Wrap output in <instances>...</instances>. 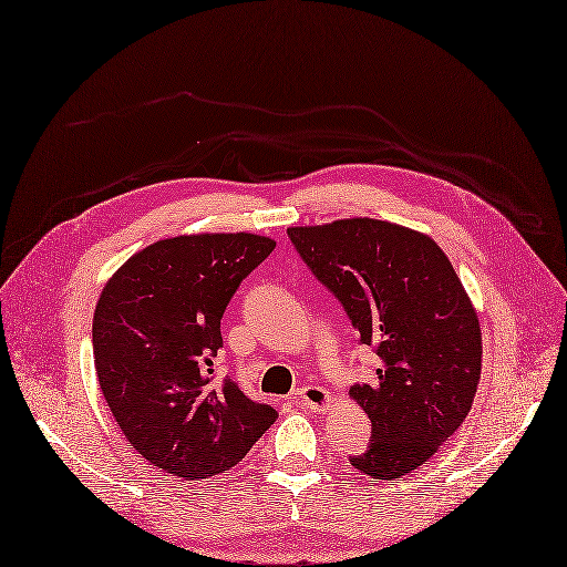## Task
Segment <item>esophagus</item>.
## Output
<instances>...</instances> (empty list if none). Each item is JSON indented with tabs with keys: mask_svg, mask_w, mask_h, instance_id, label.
Wrapping results in <instances>:
<instances>
[{
	"mask_svg": "<svg viewBox=\"0 0 567 567\" xmlns=\"http://www.w3.org/2000/svg\"><path fill=\"white\" fill-rule=\"evenodd\" d=\"M298 401L302 403L305 409L313 411V413H322L332 406V394L328 390H322L318 385H305L298 390Z\"/></svg>",
	"mask_w": 567,
	"mask_h": 567,
	"instance_id": "obj_1",
	"label": "esophagus"
}]
</instances>
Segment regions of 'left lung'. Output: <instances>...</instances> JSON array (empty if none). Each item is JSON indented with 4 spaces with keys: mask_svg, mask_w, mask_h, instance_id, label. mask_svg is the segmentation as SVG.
<instances>
[{
    "mask_svg": "<svg viewBox=\"0 0 567 567\" xmlns=\"http://www.w3.org/2000/svg\"><path fill=\"white\" fill-rule=\"evenodd\" d=\"M288 237L381 360L371 383L350 388L371 420L350 464L375 480L420 468L462 426L480 381V322L452 262L431 237L375 219Z\"/></svg>",
    "mask_w": 567,
    "mask_h": 567,
    "instance_id": "obj_1",
    "label": "left lung"
}]
</instances>
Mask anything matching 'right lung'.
<instances>
[{
	"label": "right lung",
	"mask_w": 567,
	"mask_h": 567,
	"mask_svg": "<svg viewBox=\"0 0 567 567\" xmlns=\"http://www.w3.org/2000/svg\"><path fill=\"white\" fill-rule=\"evenodd\" d=\"M275 247L251 233L179 235L105 284L92 322L99 385L126 441L156 468L182 480L230 471L279 417L228 375H212L224 311Z\"/></svg>",
	"instance_id": "right-lung-1"
}]
</instances>
